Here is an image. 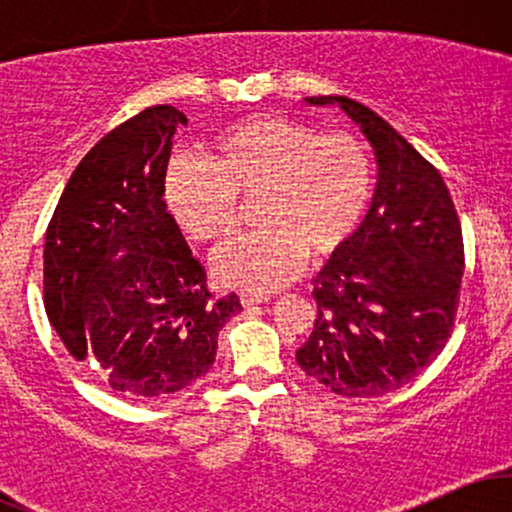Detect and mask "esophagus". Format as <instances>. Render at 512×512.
<instances>
[{
    "label": "esophagus",
    "mask_w": 512,
    "mask_h": 512,
    "mask_svg": "<svg viewBox=\"0 0 512 512\" xmlns=\"http://www.w3.org/2000/svg\"><path fill=\"white\" fill-rule=\"evenodd\" d=\"M269 298L262 296V293H250V291H240V303H243V308H252V305H260V303H267Z\"/></svg>",
    "instance_id": "obj_1"
}]
</instances>
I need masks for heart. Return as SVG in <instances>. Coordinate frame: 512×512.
Instances as JSON below:
<instances>
[{"label": "heart", "mask_w": 512, "mask_h": 512, "mask_svg": "<svg viewBox=\"0 0 512 512\" xmlns=\"http://www.w3.org/2000/svg\"><path fill=\"white\" fill-rule=\"evenodd\" d=\"M373 187V158L354 134L257 115L221 129L207 161L170 158L163 202L187 238L214 243L236 228L238 199L255 197L257 228L216 250L211 267L226 286L269 293L289 284L303 257H330L356 236Z\"/></svg>", "instance_id": "1"}]
</instances>
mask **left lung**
Returning a JSON list of instances; mask_svg holds the SVG:
<instances>
[{
    "label": "left lung",
    "mask_w": 512,
    "mask_h": 512,
    "mask_svg": "<svg viewBox=\"0 0 512 512\" xmlns=\"http://www.w3.org/2000/svg\"><path fill=\"white\" fill-rule=\"evenodd\" d=\"M339 105L373 146L378 185L361 228L315 276L317 315L296 361L342 397H380L436 361L455 325L462 228L443 178L395 127L346 96Z\"/></svg>",
    "instance_id": "8db88e82"
}]
</instances>
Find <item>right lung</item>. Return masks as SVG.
I'll list each match as a JSON object with an SVG mask.
<instances>
[{"instance_id": "add662e5", "label": "right lung", "mask_w": 512, "mask_h": 512, "mask_svg": "<svg viewBox=\"0 0 512 512\" xmlns=\"http://www.w3.org/2000/svg\"><path fill=\"white\" fill-rule=\"evenodd\" d=\"M154 105L93 146L64 187L43 252L45 310L76 361L129 397H166L214 366L216 337L240 313L211 298L207 272L163 202L175 129Z\"/></svg>"}]
</instances>
